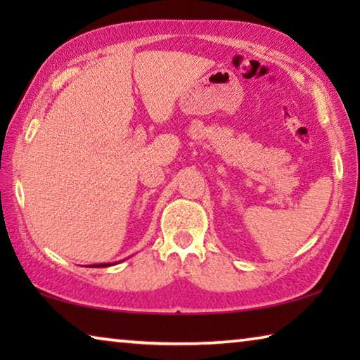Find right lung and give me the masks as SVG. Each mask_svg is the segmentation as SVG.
<instances>
[{
    "mask_svg": "<svg viewBox=\"0 0 360 360\" xmlns=\"http://www.w3.org/2000/svg\"><path fill=\"white\" fill-rule=\"evenodd\" d=\"M114 264H95V265H89V266H94V268H103V266H111Z\"/></svg>",
    "mask_w": 360,
    "mask_h": 360,
    "instance_id": "1",
    "label": "right lung"
}]
</instances>
